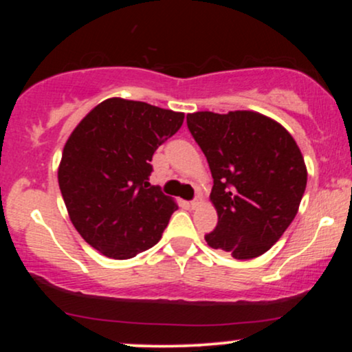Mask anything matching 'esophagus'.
Returning <instances> with one entry per match:
<instances>
[{"label":"esophagus","instance_id":"esophagus-1","mask_svg":"<svg viewBox=\"0 0 352 352\" xmlns=\"http://www.w3.org/2000/svg\"><path fill=\"white\" fill-rule=\"evenodd\" d=\"M200 204H201V197H195V199H193L192 201H190V207H192V208H197V207H199Z\"/></svg>","mask_w":352,"mask_h":352}]
</instances>
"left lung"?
<instances>
[{
	"label": "left lung",
	"instance_id": "1",
	"mask_svg": "<svg viewBox=\"0 0 352 352\" xmlns=\"http://www.w3.org/2000/svg\"><path fill=\"white\" fill-rule=\"evenodd\" d=\"M187 125L213 177L218 223L207 243L236 260L268 252L296 217L308 180L292 134L253 111L195 112Z\"/></svg>",
	"mask_w": 352,
	"mask_h": 352
}]
</instances>
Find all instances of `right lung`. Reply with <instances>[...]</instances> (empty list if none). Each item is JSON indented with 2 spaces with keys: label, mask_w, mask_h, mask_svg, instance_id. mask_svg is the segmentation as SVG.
<instances>
[{
  "label": "right lung",
  "mask_w": 352,
  "mask_h": 352,
  "mask_svg": "<svg viewBox=\"0 0 352 352\" xmlns=\"http://www.w3.org/2000/svg\"><path fill=\"white\" fill-rule=\"evenodd\" d=\"M184 117L112 98L92 109L64 145L58 180L69 218L107 258L129 260L162 238L177 204L151 185V162Z\"/></svg>",
  "instance_id": "1"
}]
</instances>
